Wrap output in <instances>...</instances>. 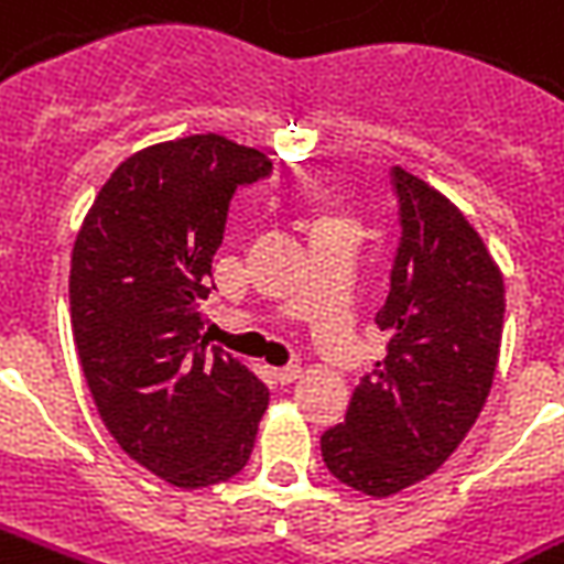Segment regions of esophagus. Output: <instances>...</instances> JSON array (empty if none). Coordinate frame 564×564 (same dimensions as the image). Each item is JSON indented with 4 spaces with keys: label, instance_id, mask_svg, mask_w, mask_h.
<instances>
[{
    "label": "esophagus",
    "instance_id": "esophagus-1",
    "mask_svg": "<svg viewBox=\"0 0 564 564\" xmlns=\"http://www.w3.org/2000/svg\"><path fill=\"white\" fill-rule=\"evenodd\" d=\"M274 378L281 381V384H293L302 378V366H283V369H274Z\"/></svg>",
    "mask_w": 564,
    "mask_h": 564
}]
</instances>
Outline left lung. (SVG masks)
Returning a JSON list of instances; mask_svg holds the SVG:
<instances>
[{"label": "left lung", "instance_id": "left-lung-1", "mask_svg": "<svg viewBox=\"0 0 564 564\" xmlns=\"http://www.w3.org/2000/svg\"><path fill=\"white\" fill-rule=\"evenodd\" d=\"M391 183L403 235L376 314L388 354L321 436L326 470L372 498L427 479L460 446L491 391L503 333V274L476 228L403 167Z\"/></svg>", "mask_w": 564, "mask_h": 564}]
</instances>
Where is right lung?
Returning <instances> with one entry per match:
<instances>
[{"label": "right lung", "mask_w": 564, "mask_h": 564, "mask_svg": "<svg viewBox=\"0 0 564 564\" xmlns=\"http://www.w3.org/2000/svg\"><path fill=\"white\" fill-rule=\"evenodd\" d=\"M269 173L219 133L149 145L106 180L73 247L69 314L97 412L176 488L241 474L269 409V388L200 338L231 195Z\"/></svg>", "instance_id": "obj_1"}]
</instances>
